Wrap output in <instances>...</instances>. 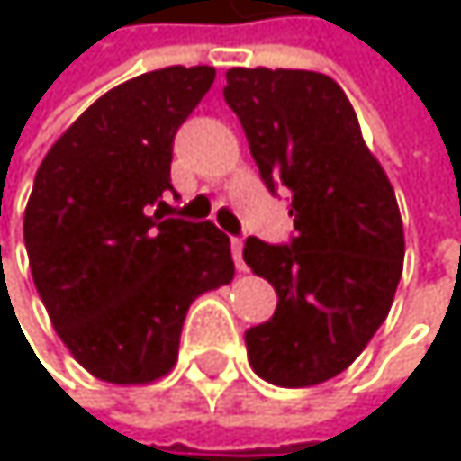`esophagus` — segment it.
Listing matches in <instances>:
<instances>
[{"label":"esophagus","mask_w":461,"mask_h":461,"mask_svg":"<svg viewBox=\"0 0 461 461\" xmlns=\"http://www.w3.org/2000/svg\"><path fill=\"white\" fill-rule=\"evenodd\" d=\"M232 257L238 271H246V262H243V238H232Z\"/></svg>","instance_id":"1"}]
</instances>
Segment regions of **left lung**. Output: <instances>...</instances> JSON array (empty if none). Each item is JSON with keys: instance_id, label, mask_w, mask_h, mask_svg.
<instances>
[{"instance_id": "obj_1", "label": "left lung", "mask_w": 461, "mask_h": 461, "mask_svg": "<svg viewBox=\"0 0 461 461\" xmlns=\"http://www.w3.org/2000/svg\"><path fill=\"white\" fill-rule=\"evenodd\" d=\"M226 104L268 190L293 193L290 246L249 238L243 259L279 295L246 331L254 374L279 387L334 379L384 323L403 271L395 190L343 87L318 71L229 68Z\"/></svg>"}]
</instances>
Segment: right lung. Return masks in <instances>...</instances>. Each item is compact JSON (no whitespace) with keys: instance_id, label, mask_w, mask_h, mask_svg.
Returning a JSON list of instances; mask_svg holds the SVG:
<instances>
[{"instance_id":"obj_1","label":"right lung","mask_w":461,"mask_h":461,"mask_svg":"<svg viewBox=\"0 0 461 461\" xmlns=\"http://www.w3.org/2000/svg\"><path fill=\"white\" fill-rule=\"evenodd\" d=\"M212 79V66H168L121 82L35 174L24 210L32 282L71 357L102 382L163 379L190 304L235 276L215 223L160 215L174 135Z\"/></svg>"}]
</instances>
